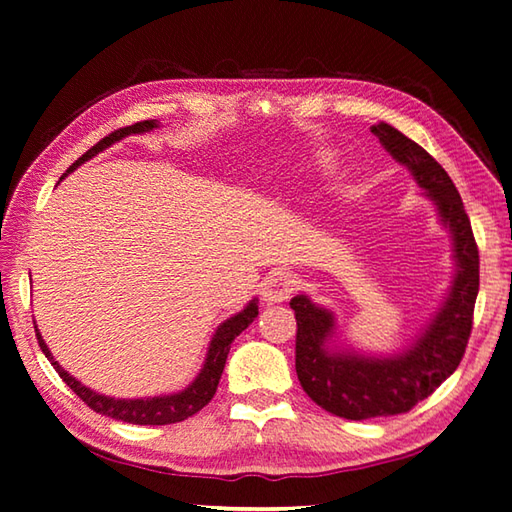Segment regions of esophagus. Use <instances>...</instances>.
<instances>
[{
  "label": "esophagus",
  "instance_id": "esophagus-1",
  "mask_svg": "<svg viewBox=\"0 0 512 512\" xmlns=\"http://www.w3.org/2000/svg\"><path fill=\"white\" fill-rule=\"evenodd\" d=\"M293 289H296V277L289 271H275L266 277L262 296L268 305H275V302H284L291 298Z\"/></svg>",
  "mask_w": 512,
  "mask_h": 512
}]
</instances>
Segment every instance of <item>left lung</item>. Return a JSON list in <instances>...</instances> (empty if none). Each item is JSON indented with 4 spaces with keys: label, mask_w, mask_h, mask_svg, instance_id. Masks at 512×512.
<instances>
[{
    "label": "left lung",
    "mask_w": 512,
    "mask_h": 512,
    "mask_svg": "<svg viewBox=\"0 0 512 512\" xmlns=\"http://www.w3.org/2000/svg\"><path fill=\"white\" fill-rule=\"evenodd\" d=\"M379 137L397 162L413 171L420 187L436 201L440 219L454 235L456 277L445 307L409 352L393 359H366L359 354H329L327 336L334 318L307 296L291 298L296 314V372L305 393L318 406L345 420L388 418L411 411L452 375L472 334L474 302L479 293V246L461 194L447 171L431 155L391 124H375Z\"/></svg>",
    "instance_id": "1"
}]
</instances>
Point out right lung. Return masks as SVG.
Masks as SVG:
<instances>
[{
	"label": "right lung",
	"instance_id": "add662e5",
	"mask_svg": "<svg viewBox=\"0 0 512 512\" xmlns=\"http://www.w3.org/2000/svg\"><path fill=\"white\" fill-rule=\"evenodd\" d=\"M155 126H158L155 124V119H146V121H137V124H133V126L117 128V131H112L110 135H106L103 140L94 144L90 151H85L81 158L67 169V173L74 171L85 160H90L92 155H97L99 151L108 149L110 144H115L117 140H121V137H126L131 133L151 131V128H155ZM255 316H257V302L253 300L244 311H239L237 316L225 320V323L216 329L201 375L196 377V381L187 388V391L178 393V395L151 397V400L149 397H146V400H115V397H106V395L90 391V388H85L81 381H76L72 375H67V372L58 366V361L51 357V352L45 345V341H42L38 329H36V336H38L40 350L45 352V357L51 361V366L56 368L60 379H63L65 384L72 388V391L79 395L92 411L108 415V418H115L121 422H131V424H173V422H183L187 418H192L194 413L201 411L203 406L212 400L216 393V386H219L221 372L225 368V359H228L232 341H235L237 336L244 332L250 323H253Z\"/></svg>",
	"mask_w": 512,
	"mask_h": 512
}]
</instances>
